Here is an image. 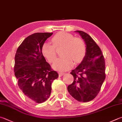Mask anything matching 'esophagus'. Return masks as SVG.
Returning <instances> with one entry per match:
<instances>
[{
    "label": "esophagus",
    "mask_w": 122,
    "mask_h": 122,
    "mask_svg": "<svg viewBox=\"0 0 122 122\" xmlns=\"http://www.w3.org/2000/svg\"><path fill=\"white\" fill-rule=\"evenodd\" d=\"M65 74V73H64V72H59V74L60 76H63V75H64Z\"/></svg>",
    "instance_id": "esophagus-1"
}]
</instances>
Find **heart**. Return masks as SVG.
I'll return each mask as SVG.
<instances>
[{"label": "heart", "instance_id": "obj_1", "mask_svg": "<svg viewBox=\"0 0 122 122\" xmlns=\"http://www.w3.org/2000/svg\"><path fill=\"white\" fill-rule=\"evenodd\" d=\"M53 45L45 43L42 46L43 55L50 62H53L56 59V48L64 47L63 56L57 60L53 65L54 69L57 70L66 71L72 67L74 61L79 63L83 60L86 53V45L80 38H74L72 35L64 31L55 34L51 39Z\"/></svg>", "mask_w": 122, "mask_h": 122}]
</instances>
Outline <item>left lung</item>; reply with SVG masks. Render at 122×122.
I'll list each match as a JSON object with an SVG mask.
<instances>
[{
	"label": "left lung",
	"instance_id": "obj_1",
	"mask_svg": "<svg viewBox=\"0 0 122 122\" xmlns=\"http://www.w3.org/2000/svg\"><path fill=\"white\" fill-rule=\"evenodd\" d=\"M79 33L86 44L85 56L79 66L71 70L74 81L67 89L73 98L86 102L97 97L106 78L105 59L101 49L90 35L82 31Z\"/></svg>",
	"mask_w": 122,
	"mask_h": 122
}]
</instances>
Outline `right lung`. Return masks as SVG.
<instances>
[{"instance_id": "1", "label": "right lung", "mask_w": 122, "mask_h": 122, "mask_svg": "<svg viewBox=\"0 0 122 122\" xmlns=\"http://www.w3.org/2000/svg\"><path fill=\"white\" fill-rule=\"evenodd\" d=\"M53 33L37 32L29 36L17 48L15 56L14 73L18 85L26 98L33 103H43L51 93V85L58 78L46 61L41 48Z\"/></svg>"}]
</instances>
